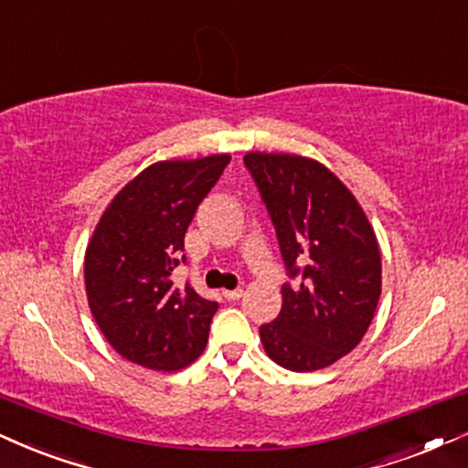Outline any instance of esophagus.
I'll use <instances>...</instances> for the list:
<instances>
[{
    "mask_svg": "<svg viewBox=\"0 0 468 468\" xmlns=\"http://www.w3.org/2000/svg\"><path fill=\"white\" fill-rule=\"evenodd\" d=\"M223 297L228 299V302H236V299L243 297V288H234V291H223Z\"/></svg>",
    "mask_w": 468,
    "mask_h": 468,
    "instance_id": "34e87169",
    "label": "esophagus"
}]
</instances>
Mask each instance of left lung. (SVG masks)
Wrapping results in <instances>:
<instances>
[{"instance_id": "left-lung-1", "label": "left lung", "mask_w": 468, "mask_h": 468, "mask_svg": "<svg viewBox=\"0 0 468 468\" xmlns=\"http://www.w3.org/2000/svg\"><path fill=\"white\" fill-rule=\"evenodd\" d=\"M243 163L288 275L278 319L261 325L264 351L288 371L330 367L360 343L378 308L375 232L347 186L316 160L256 152Z\"/></svg>"}]
</instances>
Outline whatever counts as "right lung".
<instances>
[{
  "instance_id": "obj_1",
  "label": "right lung",
  "mask_w": 468,
  "mask_h": 468,
  "mask_svg": "<svg viewBox=\"0 0 468 468\" xmlns=\"http://www.w3.org/2000/svg\"><path fill=\"white\" fill-rule=\"evenodd\" d=\"M229 155L147 166L106 207L84 261L90 313L125 360L176 371L204 351L218 303L173 269L186 262L184 234Z\"/></svg>"
}]
</instances>
